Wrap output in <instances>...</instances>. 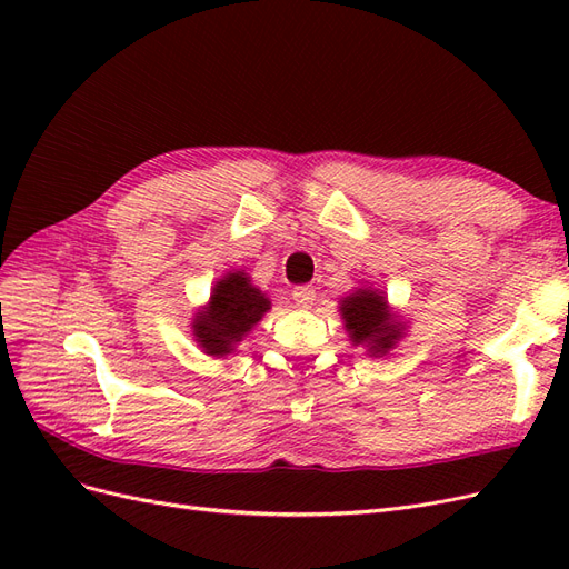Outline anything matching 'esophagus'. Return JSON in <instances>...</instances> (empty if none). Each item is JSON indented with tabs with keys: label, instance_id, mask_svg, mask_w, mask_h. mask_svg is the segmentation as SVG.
Here are the masks:
<instances>
[{
	"label": "esophagus",
	"instance_id": "esophagus-1",
	"mask_svg": "<svg viewBox=\"0 0 569 569\" xmlns=\"http://www.w3.org/2000/svg\"><path fill=\"white\" fill-rule=\"evenodd\" d=\"M291 299H295V303L299 308H311L313 301H316V289L308 287V284L295 287V289H291Z\"/></svg>",
	"mask_w": 569,
	"mask_h": 569
}]
</instances>
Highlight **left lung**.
Here are the masks:
<instances>
[{
	"label": "left lung",
	"mask_w": 569,
	"mask_h": 569,
	"mask_svg": "<svg viewBox=\"0 0 569 569\" xmlns=\"http://www.w3.org/2000/svg\"><path fill=\"white\" fill-rule=\"evenodd\" d=\"M341 316L347 320V330L353 343H368L370 353H387L393 341L401 337L399 322L387 313L385 297L370 289H360L341 303Z\"/></svg>",
	"instance_id": "1"
}]
</instances>
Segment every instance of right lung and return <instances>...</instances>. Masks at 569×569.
Instances as JSON below:
<instances>
[{
    "mask_svg": "<svg viewBox=\"0 0 569 569\" xmlns=\"http://www.w3.org/2000/svg\"><path fill=\"white\" fill-rule=\"evenodd\" d=\"M268 308L270 301L261 295V289L251 287L244 272H230L213 287L209 308L197 316L194 337L206 353L226 356L234 351V343L242 341Z\"/></svg>",
    "mask_w": 569,
    "mask_h": 569,
    "instance_id": "right-lung-1",
    "label": "right lung"
}]
</instances>
